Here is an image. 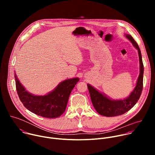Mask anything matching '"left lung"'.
<instances>
[{"mask_svg":"<svg viewBox=\"0 0 155 155\" xmlns=\"http://www.w3.org/2000/svg\"><path fill=\"white\" fill-rule=\"evenodd\" d=\"M126 37L130 40L132 45L138 50L140 62V74L138 77L136 86L130 95L124 99L120 100H114L108 97L97 90L96 88L87 84L88 90L90 94L92 104L98 114L101 115L111 117L121 115L127 112L137 103L140 98L143 88V64L142 59L140 50L136 41L129 34H125Z\"/></svg>","mask_w":155,"mask_h":155,"instance_id":"left-lung-1","label":"left lung"}]
</instances>
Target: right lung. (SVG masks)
Returning a JSON list of instances; mask_svg holds the SVG:
<instances>
[{"label":"right lung","mask_w":155,"mask_h":155,"mask_svg":"<svg viewBox=\"0 0 155 155\" xmlns=\"http://www.w3.org/2000/svg\"><path fill=\"white\" fill-rule=\"evenodd\" d=\"M15 78L17 93L24 106L31 112L48 118H58L65 112L69 96L79 81L77 77L65 80L47 94L36 96L26 90L15 72Z\"/></svg>","instance_id":"right-lung-1"}]
</instances>
